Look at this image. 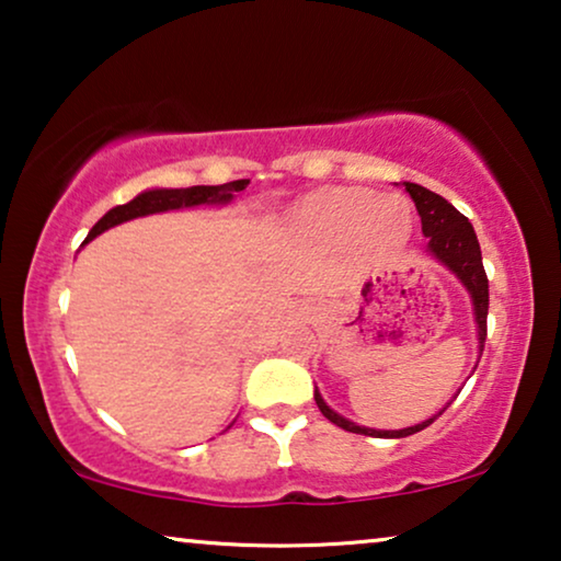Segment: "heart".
<instances>
[{
    "instance_id": "1",
    "label": "heart",
    "mask_w": 561,
    "mask_h": 561,
    "mask_svg": "<svg viewBox=\"0 0 561 561\" xmlns=\"http://www.w3.org/2000/svg\"><path fill=\"white\" fill-rule=\"evenodd\" d=\"M299 233L322 241H345L360 236L374 247H393L409 233V208L397 195H378L358 187L322 191L291 213Z\"/></svg>"
}]
</instances>
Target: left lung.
<instances>
[{
  "mask_svg": "<svg viewBox=\"0 0 561 561\" xmlns=\"http://www.w3.org/2000/svg\"><path fill=\"white\" fill-rule=\"evenodd\" d=\"M404 187L409 191V195H412L416 210H420L422 216V231L430 239L427 251L432 256H437L447 270H453L470 291L472 305H476L480 353H483L485 335H488V277L483 270V256H480L478 236L472 231L470 220L465 218L453 203L442 198V195L432 193L427 187L416 183H404ZM314 404L320 407V412L325 420L337 424L341 430L353 432V435H366V437H409L435 422V416H432V420L416 424V427H407L399 432H378V430L358 427V424L343 420L341 414H335L333 409L322 401L318 391H314ZM442 412H445V409H442Z\"/></svg>",
  "mask_w": 561,
  "mask_h": 561,
  "instance_id": "8db88e82",
  "label": "left lung"
}]
</instances>
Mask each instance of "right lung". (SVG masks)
I'll return each instance as SVG.
<instances>
[{
  "label": "right lung",
  "instance_id": "1",
  "mask_svg": "<svg viewBox=\"0 0 561 561\" xmlns=\"http://www.w3.org/2000/svg\"><path fill=\"white\" fill-rule=\"evenodd\" d=\"M249 185V180H233L226 185H193V187H180V191H147L137 195V198L116 205L91 228L83 243L96 239L99 233H104L106 228L119 226L124 220L149 216V213H162V210H175V208H191V205H213V203H228L233 198V193L243 191Z\"/></svg>",
  "mask_w": 561,
  "mask_h": 561
}]
</instances>
